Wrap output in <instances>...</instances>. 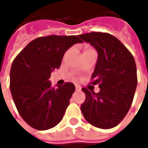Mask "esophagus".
I'll use <instances>...</instances> for the list:
<instances>
[{"label": "esophagus", "instance_id": "esophagus-1", "mask_svg": "<svg viewBox=\"0 0 148 148\" xmlns=\"http://www.w3.org/2000/svg\"><path fill=\"white\" fill-rule=\"evenodd\" d=\"M75 89H76V90H77V91H80L81 90V86H78V85H75Z\"/></svg>", "mask_w": 148, "mask_h": 148}]
</instances>
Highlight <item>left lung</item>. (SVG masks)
<instances>
[{
  "instance_id": "1",
  "label": "left lung",
  "mask_w": 148,
  "mask_h": 148,
  "mask_svg": "<svg viewBox=\"0 0 148 148\" xmlns=\"http://www.w3.org/2000/svg\"><path fill=\"white\" fill-rule=\"evenodd\" d=\"M98 52L91 84H99L95 93L82 88L86 100L81 105L86 120L96 127H116L132 106L137 86L134 57L122 42L106 33L92 32L79 35Z\"/></svg>"
}]
</instances>
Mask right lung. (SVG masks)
<instances>
[{
  "label": "right lung",
  "mask_w": 148,
  "mask_h": 148,
  "mask_svg": "<svg viewBox=\"0 0 148 148\" xmlns=\"http://www.w3.org/2000/svg\"><path fill=\"white\" fill-rule=\"evenodd\" d=\"M82 41L77 36L50 35L30 42L13 60L10 90L21 118L32 127L45 131L62 119L75 90L71 82L51 86V72L58 69L64 53Z\"/></svg>",
  "instance_id": "1"
}]
</instances>
